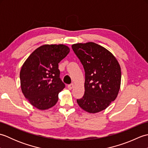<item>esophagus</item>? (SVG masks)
I'll use <instances>...</instances> for the list:
<instances>
[{
  "label": "esophagus",
  "instance_id": "34e87169",
  "mask_svg": "<svg viewBox=\"0 0 148 148\" xmlns=\"http://www.w3.org/2000/svg\"><path fill=\"white\" fill-rule=\"evenodd\" d=\"M67 87H68L69 90H72V89L73 88H74V84H73V83H72V84H69Z\"/></svg>",
  "mask_w": 148,
  "mask_h": 148
}]
</instances>
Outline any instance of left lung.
Listing matches in <instances>:
<instances>
[{"mask_svg":"<svg viewBox=\"0 0 148 148\" xmlns=\"http://www.w3.org/2000/svg\"><path fill=\"white\" fill-rule=\"evenodd\" d=\"M85 72L84 94L77 99L81 108L90 113L103 111L118 96L121 68L112 53L95 42L72 45Z\"/></svg>","mask_w":148,"mask_h":148,"instance_id":"8db88e82","label":"left lung"}]
</instances>
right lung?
Listing matches in <instances>:
<instances>
[{"label": "right lung", "instance_id": "add662e5", "mask_svg": "<svg viewBox=\"0 0 148 148\" xmlns=\"http://www.w3.org/2000/svg\"><path fill=\"white\" fill-rule=\"evenodd\" d=\"M70 49L64 45H45L34 51L22 65L20 77L22 93L40 110L54 106L65 87L60 78L58 64Z\"/></svg>", "mask_w": 148, "mask_h": 148}]
</instances>
